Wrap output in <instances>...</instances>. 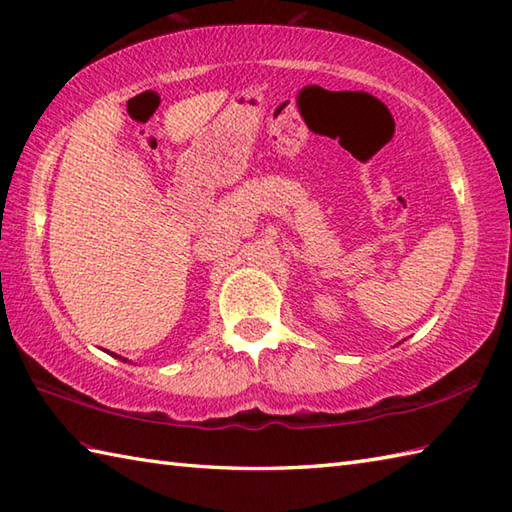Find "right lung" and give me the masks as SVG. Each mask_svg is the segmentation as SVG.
Masks as SVG:
<instances>
[{
  "mask_svg": "<svg viewBox=\"0 0 512 512\" xmlns=\"http://www.w3.org/2000/svg\"><path fill=\"white\" fill-rule=\"evenodd\" d=\"M115 357H119V355H115ZM119 359H122V357H119ZM124 362H126V359H124Z\"/></svg>",
  "mask_w": 512,
  "mask_h": 512,
  "instance_id": "1",
  "label": "right lung"
}]
</instances>
